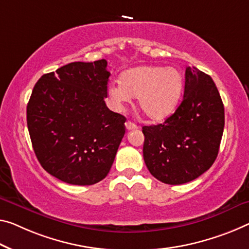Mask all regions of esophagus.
<instances>
[{"label":"esophagus","mask_w":249,"mask_h":249,"mask_svg":"<svg viewBox=\"0 0 249 249\" xmlns=\"http://www.w3.org/2000/svg\"><path fill=\"white\" fill-rule=\"evenodd\" d=\"M125 128H127L128 130H136V129H138L139 127H138L136 124H133V122L128 120L127 122H125Z\"/></svg>","instance_id":"34e87169"}]
</instances>
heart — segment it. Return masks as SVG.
Masks as SVG:
<instances>
[{
    "label": "heart",
    "instance_id": "1",
    "mask_svg": "<svg viewBox=\"0 0 249 249\" xmlns=\"http://www.w3.org/2000/svg\"><path fill=\"white\" fill-rule=\"evenodd\" d=\"M182 78L175 68L138 67L121 75V82L108 87V95L114 106L138 98L139 109L151 120H162L174 111L180 97Z\"/></svg>",
    "mask_w": 249,
    "mask_h": 249
}]
</instances>
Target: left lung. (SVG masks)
Wrapping results in <instances>:
<instances>
[{"label": "left lung", "mask_w": 249, "mask_h": 249, "mask_svg": "<svg viewBox=\"0 0 249 249\" xmlns=\"http://www.w3.org/2000/svg\"><path fill=\"white\" fill-rule=\"evenodd\" d=\"M224 125V105L215 82L187 67L183 99L175 113L162 124L142 127L148 170L168 185L198 178L217 158Z\"/></svg>", "instance_id": "left-lung-1"}]
</instances>
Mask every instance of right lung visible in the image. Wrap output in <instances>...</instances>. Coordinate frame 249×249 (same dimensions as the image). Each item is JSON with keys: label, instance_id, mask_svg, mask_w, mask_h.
<instances>
[{"label": "right lung", "instance_id": "obj_1", "mask_svg": "<svg viewBox=\"0 0 249 249\" xmlns=\"http://www.w3.org/2000/svg\"><path fill=\"white\" fill-rule=\"evenodd\" d=\"M105 59L72 62L43 74L33 88L26 121L33 150L53 177L88 186L109 174L125 118L108 109Z\"/></svg>", "mask_w": 249, "mask_h": 249}]
</instances>
